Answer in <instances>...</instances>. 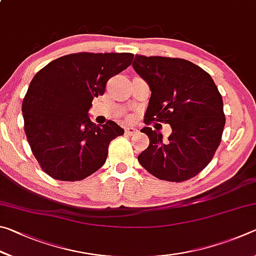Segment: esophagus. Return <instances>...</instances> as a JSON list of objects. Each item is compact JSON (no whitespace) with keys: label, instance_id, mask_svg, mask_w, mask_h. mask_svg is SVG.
Here are the masks:
<instances>
[{"label":"esophagus","instance_id":"obj_1","mask_svg":"<svg viewBox=\"0 0 256 256\" xmlns=\"http://www.w3.org/2000/svg\"><path fill=\"white\" fill-rule=\"evenodd\" d=\"M125 133L128 134V136H136V134H138V131L136 128H125Z\"/></svg>","mask_w":256,"mask_h":256}]
</instances>
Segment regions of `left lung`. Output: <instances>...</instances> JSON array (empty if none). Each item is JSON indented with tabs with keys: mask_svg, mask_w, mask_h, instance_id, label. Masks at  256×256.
<instances>
[{
	"mask_svg": "<svg viewBox=\"0 0 256 256\" xmlns=\"http://www.w3.org/2000/svg\"><path fill=\"white\" fill-rule=\"evenodd\" d=\"M132 66L151 90L144 123H168L167 140L149 126L141 130L149 146L138 154L144 170L159 180L184 182L209 164L222 141L226 118L212 78L183 58L136 55Z\"/></svg>",
	"mask_w": 256,
	"mask_h": 256,
	"instance_id": "left-lung-1",
	"label": "left lung"
}]
</instances>
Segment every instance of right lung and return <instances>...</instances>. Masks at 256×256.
I'll list each match as a JSON object with an SVG mask.
<instances>
[{"instance_id":"obj_1","label":"right lung","mask_w":256,"mask_h":256,"mask_svg":"<svg viewBox=\"0 0 256 256\" xmlns=\"http://www.w3.org/2000/svg\"><path fill=\"white\" fill-rule=\"evenodd\" d=\"M131 53H76L36 73L22 102L24 132L42 170L54 180H81L106 162L108 146L124 130L96 125L88 110L107 81L131 66Z\"/></svg>"}]
</instances>
